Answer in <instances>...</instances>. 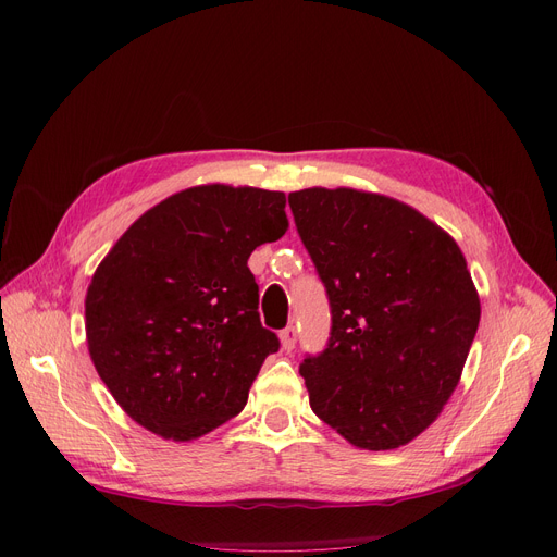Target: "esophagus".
I'll use <instances>...</instances> for the list:
<instances>
[{"instance_id":"esophagus-1","label":"esophagus","mask_w":557,"mask_h":557,"mask_svg":"<svg viewBox=\"0 0 557 557\" xmlns=\"http://www.w3.org/2000/svg\"><path fill=\"white\" fill-rule=\"evenodd\" d=\"M297 327L295 325H288L285 327L283 332H281V346H283V350L285 352H290V350H295V346H297Z\"/></svg>"}]
</instances>
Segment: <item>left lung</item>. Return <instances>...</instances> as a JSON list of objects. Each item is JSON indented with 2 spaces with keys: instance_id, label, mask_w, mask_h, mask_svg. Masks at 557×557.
Listing matches in <instances>:
<instances>
[{
  "instance_id": "obj_1",
  "label": "left lung",
  "mask_w": 557,
  "mask_h": 557,
  "mask_svg": "<svg viewBox=\"0 0 557 557\" xmlns=\"http://www.w3.org/2000/svg\"><path fill=\"white\" fill-rule=\"evenodd\" d=\"M288 205L332 318L325 348L299 364L313 413L358 448L409 444L448 401L479 330L458 244L383 195L309 188Z\"/></svg>"
}]
</instances>
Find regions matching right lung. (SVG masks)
<instances>
[{"label": "right lung", "instance_id": "right-lung-1", "mask_svg": "<svg viewBox=\"0 0 557 557\" xmlns=\"http://www.w3.org/2000/svg\"><path fill=\"white\" fill-rule=\"evenodd\" d=\"M285 195L199 185L146 211L97 267L86 334L99 379L146 430L190 442L237 416L267 356L250 252L288 230Z\"/></svg>", "mask_w": 557, "mask_h": 557}]
</instances>
